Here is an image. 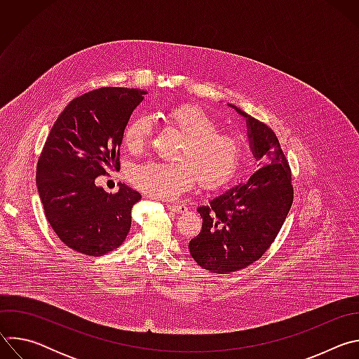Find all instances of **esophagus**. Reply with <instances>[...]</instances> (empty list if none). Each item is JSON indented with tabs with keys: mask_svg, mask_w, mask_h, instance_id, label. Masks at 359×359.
I'll list each match as a JSON object with an SVG mask.
<instances>
[{
	"mask_svg": "<svg viewBox=\"0 0 359 359\" xmlns=\"http://www.w3.org/2000/svg\"><path fill=\"white\" fill-rule=\"evenodd\" d=\"M168 208H169L172 212H175V213H183V212L187 210V208L184 206V204H179V203H172V204H169Z\"/></svg>",
	"mask_w": 359,
	"mask_h": 359,
	"instance_id": "1",
	"label": "esophagus"
}]
</instances>
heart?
<instances>
[{
  "label": "heart",
  "instance_id": "b5f03b06",
  "mask_svg": "<svg viewBox=\"0 0 359 359\" xmlns=\"http://www.w3.org/2000/svg\"><path fill=\"white\" fill-rule=\"evenodd\" d=\"M163 118L182 135L176 155L177 162H147L132 169L129 179L135 187L155 198H172L191 189L196 182L204 189L222 187L231 180L244 158V142L240 136L219 130L216 119L196 105H177ZM151 126L146 116L132 119L123 130V144L140 151Z\"/></svg>",
  "mask_w": 359,
  "mask_h": 359
}]
</instances>
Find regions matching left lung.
Here are the masks:
<instances>
[{"mask_svg": "<svg viewBox=\"0 0 359 359\" xmlns=\"http://www.w3.org/2000/svg\"><path fill=\"white\" fill-rule=\"evenodd\" d=\"M229 107L245 118L250 150L260 169L197 209L203 224L189 251L201 269L216 274L257 262L277 237L294 197L291 170L276 133L240 108Z\"/></svg>", "mask_w": 359, "mask_h": 359, "instance_id": "obj_1", "label": "left lung"}]
</instances>
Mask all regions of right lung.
Listing matches in <instances>:
<instances>
[{
	"instance_id": "1",
	"label": "right lung",
	"mask_w": 359,
	"mask_h": 359,
	"mask_svg": "<svg viewBox=\"0 0 359 359\" xmlns=\"http://www.w3.org/2000/svg\"><path fill=\"white\" fill-rule=\"evenodd\" d=\"M146 90L99 88L75 97L50 129L36 166L46 220L60 240L86 255L118 248L130 230V212L142 196L119 183L116 193L95 184L119 169L123 130Z\"/></svg>"
}]
</instances>
